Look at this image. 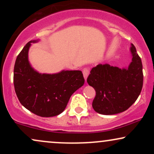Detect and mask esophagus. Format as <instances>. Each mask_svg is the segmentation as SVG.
<instances>
[{"label": "esophagus", "instance_id": "34e87169", "mask_svg": "<svg viewBox=\"0 0 154 154\" xmlns=\"http://www.w3.org/2000/svg\"><path fill=\"white\" fill-rule=\"evenodd\" d=\"M82 73H83V76H84V78L86 80L88 78V75H89V73H90L89 69H84L82 71Z\"/></svg>", "mask_w": 154, "mask_h": 154}]
</instances>
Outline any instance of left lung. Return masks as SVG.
<instances>
[{
	"mask_svg": "<svg viewBox=\"0 0 154 154\" xmlns=\"http://www.w3.org/2000/svg\"><path fill=\"white\" fill-rule=\"evenodd\" d=\"M132 62L128 69L98 64L91 69L87 82L95 89L93 109L104 115L123 112L137 99L143 83V65L136 48L131 44Z\"/></svg>",
	"mask_w": 154,
	"mask_h": 154,
	"instance_id": "8db88e82",
	"label": "left lung"
}]
</instances>
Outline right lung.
Returning a JSON list of instances; mask_svg holds the SVG:
<instances>
[{"label": "right lung", "mask_w": 154, "mask_h": 154, "mask_svg": "<svg viewBox=\"0 0 154 154\" xmlns=\"http://www.w3.org/2000/svg\"><path fill=\"white\" fill-rule=\"evenodd\" d=\"M31 40L17 56L14 69V85L23 106L42 117L57 116L64 111L71 95L84 85L82 72L61 71L57 74H40L28 61Z\"/></svg>", "instance_id": "right-lung-1"}]
</instances>
